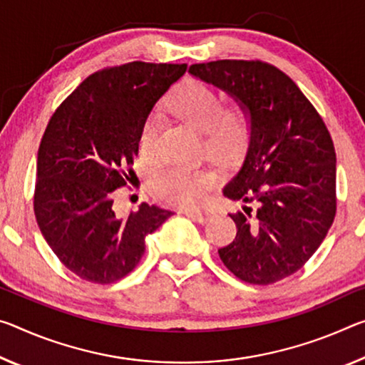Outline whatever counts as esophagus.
I'll list each match as a JSON object with an SVG mask.
<instances>
[{
    "label": "esophagus",
    "mask_w": 365,
    "mask_h": 365,
    "mask_svg": "<svg viewBox=\"0 0 365 365\" xmlns=\"http://www.w3.org/2000/svg\"><path fill=\"white\" fill-rule=\"evenodd\" d=\"M185 214H187V216H190V217H193L195 221H198V222H207L210 221V219H212L214 217V211H211V210H185Z\"/></svg>",
    "instance_id": "34e87169"
}]
</instances>
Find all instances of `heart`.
<instances>
[{"instance_id":"b5f03b06","label":"heart","mask_w":365,"mask_h":365,"mask_svg":"<svg viewBox=\"0 0 365 365\" xmlns=\"http://www.w3.org/2000/svg\"><path fill=\"white\" fill-rule=\"evenodd\" d=\"M170 112L185 123L203 131L206 154L216 160H230L240 154L248 136V115L244 103L222 102L211 86L187 79L173 89L169 99ZM162 120L149 115L140 131V155L146 162L159 158ZM211 175L205 170L170 167L153 180L154 193L172 205H192L203 196Z\"/></svg>"}]
</instances>
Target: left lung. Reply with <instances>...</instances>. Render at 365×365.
<instances>
[{
  "label": "left lung",
  "mask_w": 365,
  "mask_h": 365,
  "mask_svg": "<svg viewBox=\"0 0 365 365\" xmlns=\"http://www.w3.org/2000/svg\"><path fill=\"white\" fill-rule=\"evenodd\" d=\"M188 73L247 110L244 160L222 190L229 200L242 201L244 211L230 214L237 235L217 252L239 279L273 284L309 262L334 221L331 136L296 83L273 65L217 60L192 65Z\"/></svg>",
  "instance_id": "left-lung-1"
}]
</instances>
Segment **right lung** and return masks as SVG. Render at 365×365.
<instances>
[{
    "label": "right lung",
    "instance_id": "obj_1",
    "mask_svg": "<svg viewBox=\"0 0 365 365\" xmlns=\"http://www.w3.org/2000/svg\"><path fill=\"white\" fill-rule=\"evenodd\" d=\"M187 65L133 61L101 69L55 110L40 141L34 211L40 232L66 268L96 284L125 277L144 239L172 211L141 203L121 216L115 190L133 175L144 120Z\"/></svg>",
    "mask_w": 365,
    "mask_h": 365
}]
</instances>
